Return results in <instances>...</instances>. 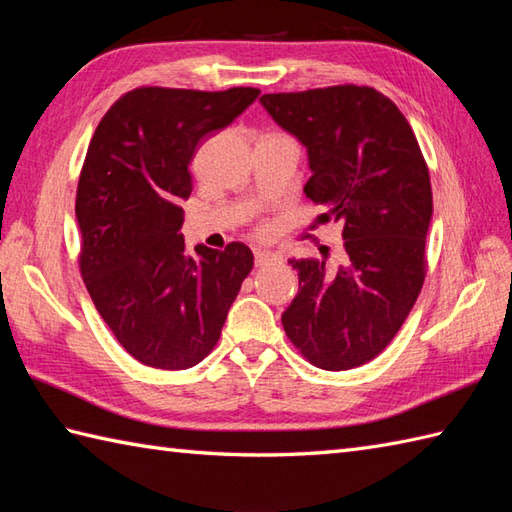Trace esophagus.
Instances as JSON below:
<instances>
[{
  "label": "esophagus",
  "mask_w": 512,
  "mask_h": 512,
  "mask_svg": "<svg viewBox=\"0 0 512 512\" xmlns=\"http://www.w3.org/2000/svg\"><path fill=\"white\" fill-rule=\"evenodd\" d=\"M279 259V255L277 253H273V250H255V264L262 268V266H268V264H273V262H277Z\"/></svg>",
  "instance_id": "34e87169"
}]
</instances>
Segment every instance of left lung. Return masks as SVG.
<instances>
[{"mask_svg":"<svg viewBox=\"0 0 512 512\" xmlns=\"http://www.w3.org/2000/svg\"><path fill=\"white\" fill-rule=\"evenodd\" d=\"M273 121L308 149V198L341 222L345 264L292 259L299 292L281 323L312 365L341 372L372 361L416 303L433 213L431 180L407 118L358 85L264 94Z\"/></svg>","mask_w":512,"mask_h":512,"instance_id":"left-lung-1","label":"left lung"}]
</instances>
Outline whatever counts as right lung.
Instances as JSON below:
<instances>
[{
    "mask_svg": "<svg viewBox=\"0 0 512 512\" xmlns=\"http://www.w3.org/2000/svg\"><path fill=\"white\" fill-rule=\"evenodd\" d=\"M259 96L136 88L101 118L76 189L81 277L103 321L136 361L187 369L209 354L253 270L242 242L184 248L182 200L200 140Z\"/></svg>",
    "mask_w": 512,
    "mask_h": 512,
    "instance_id": "add662e5",
    "label": "right lung"
}]
</instances>
